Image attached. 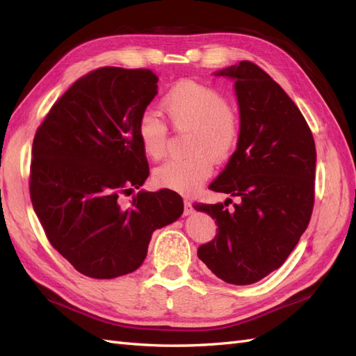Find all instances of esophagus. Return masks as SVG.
Returning a JSON list of instances; mask_svg holds the SVG:
<instances>
[{
  "label": "esophagus",
  "instance_id": "1",
  "mask_svg": "<svg viewBox=\"0 0 356 356\" xmlns=\"http://www.w3.org/2000/svg\"><path fill=\"white\" fill-rule=\"evenodd\" d=\"M193 211H194V208H193V205H191V202L190 200H184V214L185 216H190V214H193Z\"/></svg>",
  "mask_w": 356,
  "mask_h": 356
}]
</instances>
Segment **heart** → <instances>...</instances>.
Listing matches in <instances>:
<instances>
[{"label":"heart","instance_id":"b5f03b06","mask_svg":"<svg viewBox=\"0 0 356 356\" xmlns=\"http://www.w3.org/2000/svg\"><path fill=\"white\" fill-rule=\"evenodd\" d=\"M162 107L174 128L191 131L185 159L170 161L154 170L161 188L191 194L213 174L214 161L229 159L240 139V118L216 88L194 81H180L162 97ZM142 151L159 161L166 151V125L154 113H143L138 124Z\"/></svg>","mask_w":356,"mask_h":356}]
</instances>
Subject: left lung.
Listing matches in <instances>:
<instances>
[{
  "mask_svg": "<svg viewBox=\"0 0 356 356\" xmlns=\"http://www.w3.org/2000/svg\"><path fill=\"white\" fill-rule=\"evenodd\" d=\"M214 74L234 81L240 139L209 188L237 203L194 205L218 228L197 255L223 282L252 284L282 266L311 220L315 142L297 105L260 67L241 61Z\"/></svg>",
  "mask_w": 356,
  "mask_h": 356,
  "instance_id": "obj_1",
  "label": "left lung"
}]
</instances>
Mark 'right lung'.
Masks as SVG:
<instances>
[{"label": "right lung", "mask_w": 356, "mask_h": 356, "mask_svg": "<svg viewBox=\"0 0 356 356\" xmlns=\"http://www.w3.org/2000/svg\"><path fill=\"white\" fill-rule=\"evenodd\" d=\"M147 69L104 67L78 79L38 128L30 199L51 246L81 274L116 278L138 269L153 232L184 213L177 193L140 190L149 168L138 124L157 95Z\"/></svg>", "instance_id": "obj_1"}]
</instances>
